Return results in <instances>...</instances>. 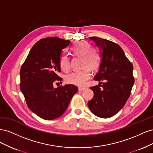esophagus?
I'll list each match as a JSON object with an SVG mask.
<instances>
[{"instance_id":"esophagus-1","label":"esophagus","mask_w":153,"mask_h":153,"mask_svg":"<svg viewBox=\"0 0 153 153\" xmlns=\"http://www.w3.org/2000/svg\"><path fill=\"white\" fill-rule=\"evenodd\" d=\"M85 89H86V88L84 87H78V91H83V90H84Z\"/></svg>"}]
</instances>
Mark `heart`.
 I'll list each match as a JSON object with an SVG mask.
<instances>
[{"instance_id": "obj_1", "label": "heart", "mask_w": 153, "mask_h": 153, "mask_svg": "<svg viewBox=\"0 0 153 153\" xmlns=\"http://www.w3.org/2000/svg\"><path fill=\"white\" fill-rule=\"evenodd\" d=\"M72 53L78 57L83 58V66L89 67L91 69L98 68L101 62V56L99 51L92 48L89 42L84 41H78L71 48ZM59 66L63 71H68L70 68V60L66 55L61 57ZM91 76V71L85 68L81 71H76L69 73L66 76V80L69 84L76 85H84Z\"/></svg>"}]
</instances>
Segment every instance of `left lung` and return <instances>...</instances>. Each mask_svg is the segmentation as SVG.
<instances>
[{"instance_id":"8db88e82","label":"left lung","mask_w":153,"mask_h":153,"mask_svg":"<svg viewBox=\"0 0 153 153\" xmlns=\"http://www.w3.org/2000/svg\"><path fill=\"white\" fill-rule=\"evenodd\" d=\"M89 39L94 41L100 50L101 63L94 77V80L100 82L99 86L90 87L94 97L89 101L88 106L96 116L109 118L123 108L130 96L135 81L133 67L117 44L98 37ZM101 83L103 84L101 89Z\"/></svg>"}]
</instances>
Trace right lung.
<instances>
[{
    "mask_svg": "<svg viewBox=\"0 0 153 153\" xmlns=\"http://www.w3.org/2000/svg\"><path fill=\"white\" fill-rule=\"evenodd\" d=\"M69 44V40L57 37L41 39L32 47L21 68L20 89L27 105L43 119L61 116L78 91L77 87L73 84L57 88L53 85L55 80L61 78L57 74L61 72L62 50Z\"/></svg>",
    "mask_w": 153,
    "mask_h": 153,
    "instance_id": "right-lung-1",
    "label": "right lung"
}]
</instances>
